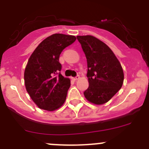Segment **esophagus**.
Returning <instances> with one entry per match:
<instances>
[{
    "label": "esophagus",
    "instance_id": "1",
    "mask_svg": "<svg viewBox=\"0 0 149 149\" xmlns=\"http://www.w3.org/2000/svg\"><path fill=\"white\" fill-rule=\"evenodd\" d=\"M80 79V76H79V75H77V76H76V77H74V78H73V79L74 81H77V80H79V79Z\"/></svg>",
    "mask_w": 149,
    "mask_h": 149
}]
</instances>
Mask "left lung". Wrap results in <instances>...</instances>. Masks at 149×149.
Wrapping results in <instances>:
<instances>
[{"label":"left lung","instance_id":"obj_1","mask_svg":"<svg viewBox=\"0 0 149 149\" xmlns=\"http://www.w3.org/2000/svg\"><path fill=\"white\" fill-rule=\"evenodd\" d=\"M87 60L88 88L84 92L95 104L107 102L121 88L124 73L119 61L110 48L93 36H77Z\"/></svg>","mask_w":149,"mask_h":149}]
</instances>
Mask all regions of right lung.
<instances>
[{
    "label": "right lung",
    "instance_id": "obj_1",
    "mask_svg": "<svg viewBox=\"0 0 149 149\" xmlns=\"http://www.w3.org/2000/svg\"><path fill=\"white\" fill-rule=\"evenodd\" d=\"M76 40L75 36L54 34L43 40L30 56L24 71L25 86L40 109L53 111L65 102L70 81L61 75L59 58Z\"/></svg>",
    "mask_w": 149,
    "mask_h": 149
}]
</instances>
